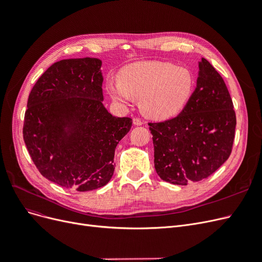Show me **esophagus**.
Returning <instances> with one entry per match:
<instances>
[{
  "label": "esophagus",
  "mask_w": 262,
  "mask_h": 262,
  "mask_svg": "<svg viewBox=\"0 0 262 262\" xmlns=\"http://www.w3.org/2000/svg\"><path fill=\"white\" fill-rule=\"evenodd\" d=\"M133 123L136 125H142L143 124V121H142L140 118H133Z\"/></svg>",
  "instance_id": "esophagus-1"
}]
</instances>
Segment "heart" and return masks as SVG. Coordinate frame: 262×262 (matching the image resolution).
I'll return each instance as SVG.
<instances>
[{
  "label": "heart",
  "mask_w": 262,
  "mask_h": 262,
  "mask_svg": "<svg viewBox=\"0 0 262 262\" xmlns=\"http://www.w3.org/2000/svg\"><path fill=\"white\" fill-rule=\"evenodd\" d=\"M194 86L192 73L185 67L169 62H138L125 67L120 80L107 83V92L115 101L129 105L133 97L140 98L144 115L164 120L180 113Z\"/></svg>",
  "instance_id": "b5f03b06"
}]
</instances>
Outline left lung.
<instances>
[{
  "mask_svg": "<svg viewBox=\"0 0 262 262\" xmlns=\"http://www.w3.org/2000/svg\"><path fill=\"white\" fill-rule=\"evenodd\" d=\"M157 175L187 186L208 178L232 153L236 115L225 82L201 59L196 87L182 112L163 122H149Z\"/></svg>",
  "mask_w": 262,
  "mask_h": 262,
  "instance_id": "8db88e82",
  "label": "left lung"
}]
</instances>
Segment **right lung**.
<instances>
[{
    "label": "right lung",
    "mask_w": 262,
    "mask_h": 262,
    "mask_svg": "<svg viewBox=\"0 0 262 262\" xmlns=\"http://www.w3.org/2000/svg\"><path fill=\"white\" fill-rule=\"evenodd\" d=\"M101 61L67 59L53 63L31 90L23 137L41 175L80 192L107 185L115 150L132 119L102 105Z\"/></svg>",
    "instance_id": "right-lung-1"
}]
</instances>
